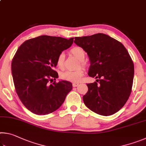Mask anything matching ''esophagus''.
Returning a JSON list of instances; mask_svg holds the SVG:
<instances>
[{
	"label": "esophagus",
	"mask_w": 146,
	"mask_h": 146,
	"mask_svg": "<svg viewBox=\"0 0 146 146\" xmlns=\"http://www.w3.org/2000/svg\"><path fill=\"white\" fill-rule=\"evenodd\" d=\"M78 86V83H73V87H76Z\"/></svg>",
	"instance_id": "34e87169"
}]
</instances>
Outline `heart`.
<instances>
[{"instance_id": "1", "label": "heart", "mask_w": 146, "mask_h": 146, "mask_svg": "<svg viewBox=\"0 0 146 146\" xmlns=\"http://www.w3.org/2000/svg\"><path fill=\"white\" fill-rule=\"evenodd\" d=\"M71 53L80 60V64H78L77 67L80 66L84 67L86 66V62H84V58L86 56V53L84 50L80 47H74L70 50ZM56 64L57 67L63 70L64 68V55L61 53L57 56L56 59ZM84 75V70L82 68H80L75 71H66L60 74V78L64 80L69 81V82L76 83L80 82L81 78Z\"/></svg>"}]
</instances>
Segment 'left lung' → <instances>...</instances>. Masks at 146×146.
<instances>
[{"mask_svg":"<svg viewBox=\"0 0 146 146\" xmlns=\"http://www.w3.org/2000/svg\"><path fill=\"white\" fill-rule=\"evenodd\" d=\"M74 42L89 56L88 75L97 78V82L87 84L84 103L98 115L117 113L129 97L134 77V64L126 48L103 33L75 37Z\"/></svg>","mask_w":146,"mask_h":146,"instance_id":"8db88e82","label":"left lung"}]
</instances>
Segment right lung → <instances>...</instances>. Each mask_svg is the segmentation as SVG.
<instances>
[{"label": "right lung", "instance_id": "add662e5", "mask_svg": "<svg viewBox=\"0 0 146 146\" xmlns=\"http://www.w3.org/2000/svg\"><path fill=\"white\" fill-rule=\"evenodd\" d=\"M73 39L42 35L26 40L17 49L11 62L15 88L22 103L34 114L58 110L72 90L68 81L49 82L58 78L53 70L56 57L72 45Z\"/></svg>", "mask_w": 146, "mask_h": 146}]
</instances>
